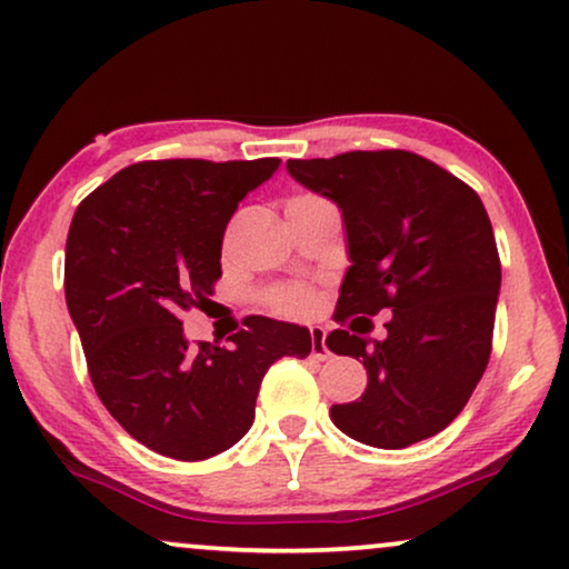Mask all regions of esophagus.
<instances>
[{
    "instance_id": "1",
    "label": "esophagus",
    "mask_w": 569,
    "mask_h": 569,
    "mask_svg": "<svg viewBox=\"0 0 569 569\" xmlns=\"http://www.w3.org/2000/svg\"><path fill=\"white\" fill-rule=\"evenodd\" d=\"M311 356L316 360H327L331 356L327 348V329L323 327H311Z\"/></svg>"
}]
</instances>
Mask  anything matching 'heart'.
Returning <instances> with one entry per match:
<instances>
[{"label":"heart","mask_w":569,"mask_h":569,"mask_svg":"<svg viewBox=\"0 0 569 569\" xmlns=\"http://www.w3.org/2000/svg\"><path fill=\"white\" fill-rule=\"evenodd\" d=\"M274 306L282 313L302 316V313H308L313 308V295L308 292V290H302V287H290V290H284V292L277 295Z\"/></svg>","instance_id":"1"}]
</instances>
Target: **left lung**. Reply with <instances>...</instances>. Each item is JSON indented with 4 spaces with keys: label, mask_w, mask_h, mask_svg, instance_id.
I'll return each mask as SVG.
<instances>
[{
    "label": "left lung",
    "mask_w": 569,
    "mask_h": 569,
    "mask_svg": "<svg viewBox=\"0 0 569 569\" xmlns=\"http://www.w3.org/2000/svg\"><path fill=\"white\" fill-rule=\"evenodd\" d=\"M300 186L335 201L350 269L339 287L337 356L363 360L366 392L331 405L350 439L402 449L447 429L468 405L491 356L501 263L489 213L470 186L410 151H348L290 159ZM392 310L388 337L370 316Z\"/></svg>",
    "instance_id": "obj_1"
}]
</instances>
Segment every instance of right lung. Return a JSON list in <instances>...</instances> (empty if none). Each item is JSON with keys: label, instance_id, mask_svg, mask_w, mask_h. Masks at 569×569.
Wrapping results in <instances>:
<instances>
[{"label": "right lung", "instance_id": "obj_1", "mask_svg": "<svg viewBox=\"0 0 569 569\" xmlns=\"http://www.w3.org/2000/svg\"><path fill=\"white\" fill-rule=\"evenodd\" d=\"M279 159L138 161L83 198L64 248V300L93 389L153 452L206 460L246 437L269 366L311 331L250 316L230 348L190 345L180 313L221 277L227 221Z\"/></svg>", "mask_w": 569, "mask_h": 569}]
</instances>
